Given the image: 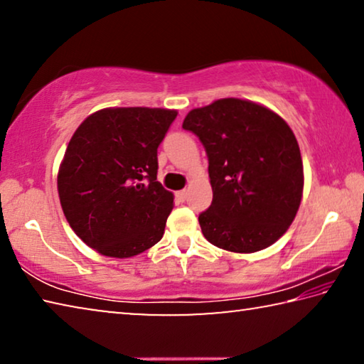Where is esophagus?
I'll return each instance as SVG.
<instances>
[{"instance_id":"esophagus-1","label":"esophagus","mask_w":364,"mask_h":364,"mask_svg":"<svg viewBox=\"0 0 364 364\" xmlns=\"http://www.w3.org/2000/svg\"><path fill=\"white\" fill-rule=\"evenodd\" d=\"M176 197H178V199H180L181 202L186 200V197H188V189H183V191H180V193L176 194Z\"/></svg>"}]
</instances>
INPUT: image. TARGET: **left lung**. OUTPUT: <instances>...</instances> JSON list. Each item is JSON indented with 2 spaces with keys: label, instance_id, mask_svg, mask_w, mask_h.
Here are the masks:
<instances>
[{
  "label": "left lung",
  "instance_id": "8db88e82",
  "mask_svg": "<svg viewBox=\"0 0 364 364\" xmlns=\"http://www.w3.org/2000/svg\"><path fill=\"white\" fill-rule=\"evenodd\" d=\"M183 128L208 157L213 200L199 215L207 241L237 254L278 241L304 191L299 143L287 123L260 104L226 97L191 110Z\"/></svg>",
  "mask_w": 364,
  "mask_h": 364
}]
</instances>
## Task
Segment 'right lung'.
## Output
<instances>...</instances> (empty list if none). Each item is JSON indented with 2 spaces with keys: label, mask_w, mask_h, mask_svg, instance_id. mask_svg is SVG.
<instances>
[{
  "label": "right lung",
  "mask_w": 364,
  "mask_h": 364,
  "mask_svg": "<svg viewBox=\"0 0 364 364\" xmlns=\"http://www.w3.org/2000/svg\"><path fill=\"white\" fill-rule=\"evenodd\" d=\"M176 114L149 107L102 109L73 133L58 191L70 228L91 249L128 258L162 239L173 194L157 181V147Z\"/></svg>",
  "instance_id": "add662e5"
}]
</instances>
